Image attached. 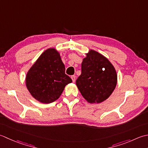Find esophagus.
<instances>
[{
    "label": "esophagus",
    "instance_id": "esophagus-1",
    "mask_svg": "<svg viewBox=\"0 0 148 148\" xmlns=\"http://www.w3.org/2000/svg\"><path fill=\"white\" fill-rule=\"evenodd\" d=\"M71 78L72 81H73V82H75V75H73V76H71Z\"/></svg>",
    "mask_w": 148,
    "mask_h": 148
}]
</instances>
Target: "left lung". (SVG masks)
<instances>
[{
	"label": "left lung",
	"instance_id": "8db88e82",
	"mask_svg": "<svg viewBox=\"0 0 148 148\" xmlns=\"http://www.w3.org/2000/svg\"><path fill=\"white\" fill-rule=\"evenodd\" d=\"M81 68L76 85L83 97L90 103L107 99L117 85V73L112 63L101 53L90 50Z\"/></svg>",
	"mask_w": 148,
	"mask_h": 148
}]
</instances>
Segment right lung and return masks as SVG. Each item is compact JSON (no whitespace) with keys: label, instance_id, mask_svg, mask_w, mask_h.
I'll return each instance as SVG.
<instances>
[{"label":"right lung","instance_id":"right-lung-1","mask_svg":"<svg viewBox=\"0 0 148 148\" xmlns=\"http://www.w3.org/2000/svg\"><path fill=\"white\" fill-rule=\"evenodd\" d=\"M71 82V78L65 74V66L59 53L53 48L41 53L25 78L29 92L43 103L55 101L61 95L65 86Z\"/></svg>","mask_w":148,"mask_h":148}]
</instances>
